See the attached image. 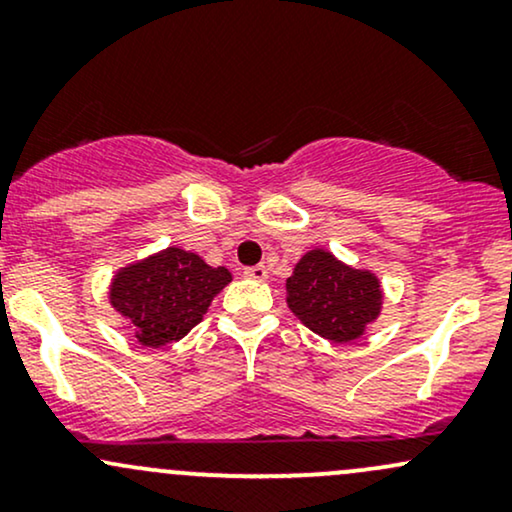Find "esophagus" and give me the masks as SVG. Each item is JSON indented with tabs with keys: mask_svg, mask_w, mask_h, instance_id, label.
<instances>
[{
	"mask_svg": "<svg viewBox=\"0 0 512 512\" xmlns=\"http://www.w3.org/2000/svg\"><path fill=\"white\" fill-rule=\"evenodd\" d=\"M243 274L248 276V279H255V281H264L269 276L267 267H264V264H255V267H248Z\"/></svg>",
	"mask_w": 512,
	"mask_h": 512,
	"instance_id": "34e87169",
	"label": "esophagus"
}]
</instances>
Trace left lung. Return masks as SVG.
<instances>
[{
	"mask_svg": "<svg viewBox=\"0 0 512 512\" xmlns=\"http://www.w3.org/2000/svg\"><path fill=\"white\" fill-rule=\"evenodd\" d=\"M286 293L293 315L334 344L361 337L383 305L380 281L373 274L339 262L327 250L305 252L286 279Z\"/></svg>",
	"mask_w": 512,
	"mask_h": 512,
	"instance_id": "left-lung-1",
	"label": "left lung"
}]
</instances>
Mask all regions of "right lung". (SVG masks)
I'll return each instance as SVG.
<instances>
[{"instance_id": "1", "label": "right lung", "mask_w": 512, "mask_h": 512, "mask_svg": "<svg viewBox=\"0 0 512 512\" xmlns=\"http://www.w3.org/2000/svg\"><path fill=\"white\" fill-rule=\"evenodd\" d=\"M226 284H231L226 267H209L195 252L168 248L120 269L110 303L127 317L139 344L158 349L199 325Z\"/></svg>"}]
</instances>
